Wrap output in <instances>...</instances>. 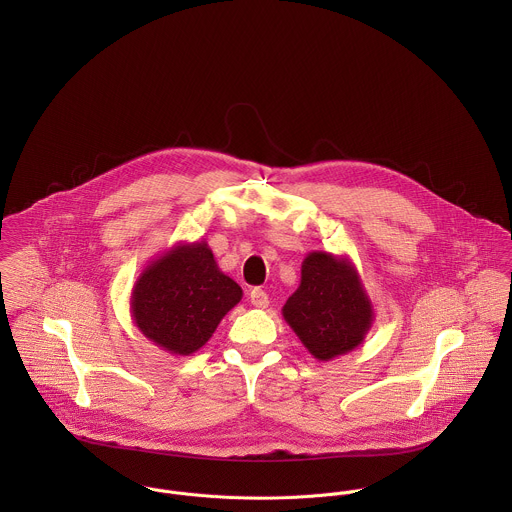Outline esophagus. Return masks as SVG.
<instances>
[{
  "label": "esophagus",
  "mask_w": 512,
  "mask_h": 512,
  "mask_svg": "<svg viewBox=\"0 0 512 512\" xmlns=\"http://www.w3.org/2000/svg\"><path fill=\"white\" fill-rule=\"evenodd\" d=\"M250 303H252L254 307L264 309V307H268L270 299H268V295H266L264 290H260V288H252V290H250Z\"/></svg>",
  "instance_id": "esophagus-1"
}]
</instances>
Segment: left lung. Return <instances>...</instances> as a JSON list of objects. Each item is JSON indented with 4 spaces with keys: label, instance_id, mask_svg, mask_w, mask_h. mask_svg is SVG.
Wrapping results in <instances>:
<instances>
[{
    "label": "left lung",
    "instance_id": "obj_1",
    "mask_svg": "<svg viewBox=\"0 0 512 512\" xmlns=\"http://www.w3.org/2000/svg\"><path fill=\"white\" fill-rule=\"evenodd\" d=\"M284 319L317 361H333L363 345L374 321L372 301L349 256L309 252Z\"/></svg>",
    "mask_w": 512,
    "mask_h": 512
}]
</instances>
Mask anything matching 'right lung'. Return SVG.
I'll return each mask as SVG.
<instances>
[{"label": "right lung", "mask_w": 512, "mask_h": 512, "mask_svg": "<svg viewBox=\"0 0 512 512\" xmlns=\"http://www.w3.org/2000/svg\"><path fill=\"white\" fill-rule=\"evenodd\" d=\"M240 299L242 288L220 272L205 240L177 242L142 270L132 288L130 311L153 345L189 357L213 337Z\"/></svg>", "instance_id": "obj_1"}]
</instances>
